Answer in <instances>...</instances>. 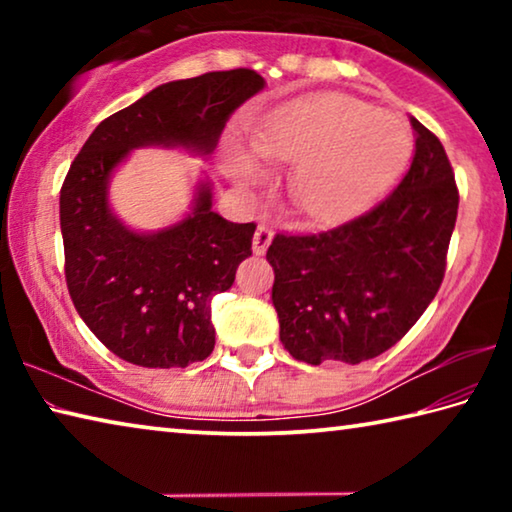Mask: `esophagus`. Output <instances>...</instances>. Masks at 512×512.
<instances>
[{"label":"esophagus","mask_w":512,"mask_h":512,"mask_svg":"<svg viewBox=\"0 0 512 512\" xmlns=\"http://www.w3.org/2000/svg\"><path fill=\"white\" fill-rule=\"evenodd\" d=\"M271 241H273V230H271V225L259 223V225H257V230H255V235H253V253H255V255H264V253H266V248H268V244H271Z\"/></svg>","instance_id":"esophagus-1"}]
</instances>
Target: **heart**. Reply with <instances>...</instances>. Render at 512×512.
<instances>
[{
    "label": "heart",
    "instance_id": "obj_1",
    "mask_svg": "<svg viewBox=\"0 0 512 512\" xmlns=\"http://www.w3.org/2000/svg\"><path fill=\"white\" fill-rule=\"evenodd\" d=\"M248 144L262 160L296 162L287 180L289 201L309 221L334 225L384 196L409 158L411 133L395 112L345 94H316L271 112ZM230 176L253 187L262 169L253 155L237 151Z\"/></svg>",
    "mask_w": 512,
    "mask_h": 512
}]
</instances>
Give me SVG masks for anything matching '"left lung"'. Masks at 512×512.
Returning a JSON list of instances; mask_svg holds the SVG:
<instances>
[{"label":"left lung","instance_id":"left-lung-1","mask_svg":"<svg viewBox=\"0 0 512 512\" xmlns=\"http://www.w3.org/2000/svg\"><path fill=\"white\" fill-rule=\"evenodd\" d=\"M411 126V167L377 207L320 235H275L268 246L280 341L293 359H375L438 293L458 192L443 144L418 119Z\"/></svg>","mask_w":512,"mask_h":512}]
</instances>
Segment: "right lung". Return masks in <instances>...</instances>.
<instances>
[{
  "mask_svg": "<svg viewBox=\"0 0 512 512\" xmlns=\"http://www.w3.org/2000/svg\"><path fill=\"white\" fill-rule=\"evenodd\" d=\"M253 69L158 85L94 128L60 189L69 296L92 334L142 368H187L214 350L212 298L250 257L255 223L212 212V180L194 185L183 219L140 232L110 207V180L135 149L210 158L241 103L264 90Z\"/></svg>",
  "mask_w": 512,
  "mask_h": 512,
  "instance_id": "right-lung-1",
  "label": "right lung"
}]
</instances>
